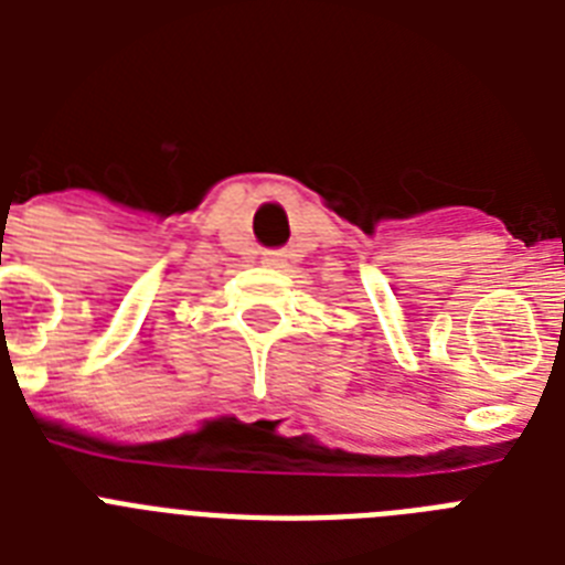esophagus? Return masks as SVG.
Here are the masks:
<instances>
[{
	"instance_id": "1",
	"label": "esophagus",
	"mask_w": 565,
	"mask_h": 565,
	"mask_svg": "<svg viewBox=\"0 0 565 565\" xmlns=\"http://www.w3.org/2000/svg\"><path fill=\"white\" fill-rule=\"evenodd\" d=\"M284 257H287L284 252H269V255L264 257V264H281Z\"/></svg>"
}]
</instances>
